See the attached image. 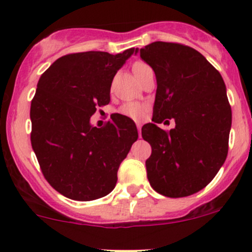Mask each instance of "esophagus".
Returning a JSON list of instances; mask_svg holds the SVG:
<instances>
[{
  "label": "esophagus",
  "instance_id": "1",
  "mask_svg": "<svg viewBox=\"0 0 252 252\" xmlns=\"http://www.w3.org/2000/svg\"><path fill=\"white\" fill-rule=\"evenodd\" d=\"M136 126H138V130H139V136L141 138V123H136Z\"/></svg>",
  "mask_w": 252,
  "mask_h": 252
}]
</instances>
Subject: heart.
I'll list each match as a JSON object with an SVG mask.
<instances>
[{"label":"heart","instance_id":"obj_1","mask_svg":"<svg viewBox=\"0 0 252 252\" xmlns=\"http://www.w3.org/2000/svg\"><path fill=\"white\" fill-rule=\"evenodd\" d=\"M146 67H149V65H146L142 62H136L133 67L135 75H138L139 73H140L142 69H145ZM146 106L142 105V103L128 102L124 103V105L119 108V113L131 119H141L142 117H144L145 112H146Z\"/></svg>","mask_w":252,"mask_h":252}]
</instances>
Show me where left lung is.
<instances>
[{
    "label": "left lung",
    "instance_id": "obj_1",
    "mask_svg": "<svg viewBox=\"0 0 252 252\" xmlns=\"http://www.w3.org/2000/svg\"><path fill=\"white\" fill-rule=\"evenodd\" d=\"M140 57L156 75L152 121L176 122L169 132L154 123L142 126V138L152 147L147 178L164 196H189L204 189L227 158L232 110L225 84L189 46L156 41L140 48Z\"/></svg>",
    "mask_w": 252,
    "mask_h": 252
}]
</instances>
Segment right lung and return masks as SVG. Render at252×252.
Segmentation results:
<instances>
[{"label": "right lung", "mask_w": 252, "mask_h": 252, "mask_svg": "<svg viewBox=\"0 0 252 252\" xmlns=\"http://www.w3.org/2000/svg\"><path fill=\"white\" fill-rule=\"evenodd\" d=\"M135 48L111 55L102 51L63 56L37 83L32 101V146L46 180L58 192L78 201L108 195L119 166L138 140L130 118L111 116L103 128L90 118L110 103L114 75Z\"/></svg>", "instance_id": "add662e5"}]
</instances>
